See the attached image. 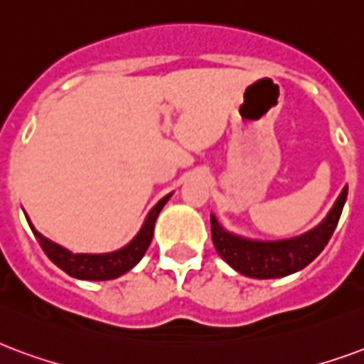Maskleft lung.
Segmentation results:
<instances>
[{
    "mask_svg": "<svg viewBox=\"0 0 364 364\" xmlns=\"http://www.w3.org/2000/svg\"><path fill=\"white\" fill-rule=\"evenodd\" d=\"M346 198L347 187H343L332 210L316 228H312L303 235L282 239V241H252L239 237L223 230L216 216L212 214L210 216L212 241L218 255L239 274L257 279L284 278L303 270L322 252L340 222Z\"/></svg>",
    "mask_w": 364,
    "mask_h": 364,
    "instance_id": "1",
    "label": "left lung"
}]
</instances>
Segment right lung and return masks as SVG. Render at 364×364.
Here are the masks:
<instances>
[{"label": "right lung", "mask_w": 364, "mask_h": 364, "mask_svg": "<svg viewBox=\"0 0 364 364\" xmlns=\"http://www.w3.org/2000/svg\"><path fill=\"white\" fill-rule=\"evenodd\" d=\"M169 195H166L161 200H158L154 208L148 212L146 220L142 223L141 231L134 235V239L129 245H125L123 249L114 250V252H104V255H82V252H71L65 247L53 243L48 237L36 231V228L31 225L32 233L38 239L40 247L44 249L48 258L52 260L53 264L59 266L61 270L67 272L69 276L77 279H90V282H104V279H114L123 276L125 272H129L133 266L139 264V260L144 257V252L152 243V235H154V223L161 208L166 206L169 200Z\"/></svg>", "instance_id": "1"}]
</instances>
